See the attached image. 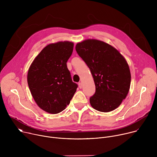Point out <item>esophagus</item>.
Masks as SVG:
<instances>
[{
  "instance_id": "esophagus-1",
  "label": "esophagus",
  "mask_w": 157,
  "mask_h": 157,
  "mask_svg": "<svg viewBox=\"0 0 157 157\" xmlns=\"http://www.w3.org/2000/svg\"><path fill=\"white\" fill-rule=\"evenodd\" d=\"M78 86H79V87L80 89L82 88V83H81V82H79V83H78Z\"/></svg>"
}]
</instances>
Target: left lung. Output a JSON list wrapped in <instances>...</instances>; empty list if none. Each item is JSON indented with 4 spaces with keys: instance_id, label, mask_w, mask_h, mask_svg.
I'll return each instance as SVG.
<instances>
[{
    "instance_id": "obj_1",
    "label": "left lung",
    "mask_w": 157,
    "mask_h": 157,
    "mask_svg": "<svg viewBox=\"0 0 157 157\" xmlns=\"http://www.w3.org/2000/svg\"><path fill=\"white\" fill-rule=\"evenodd\" d=\"M76 50L94 78L96 92L89 99L91 106L103 113L117 108L126 98L131 81L124 57L113 46L94 39L77 43Z\"/></svg>"
}]
</instances>
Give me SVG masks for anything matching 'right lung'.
I'll use <instances>...</instances> for the list:
<instances>
[{
    "label": "right lung",
    "instance_id": "add662e5",
    "mask_svg": "<svg viewBox=\"0 0 157 157\" xmlns=\"http://www.w3.org/2000/svg\"><path fill=\"white\" fill-rule=\"evenodd\" d=\"M73 42L49 44L31 64L27 82L36 104L50 114H58L69 105L78 84L73 82L66 63L73 50Z\"/></svg>",
    "mask_w": 157,
    "mask_h": 157
}]
</instances>
